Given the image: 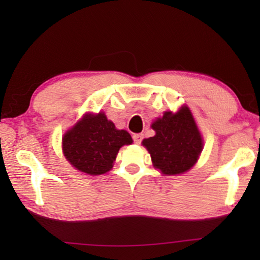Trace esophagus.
<instances>
[{"mask_svg": "<svg viewBox=\"0 0 260 260\" xmlns=\"http://www.w3.org/2000/svg\"><path fill=\"white\" fill-rule=\"evenodd\" d=\"M142 140H143V135H142V134H134V135H133L134 143L140 144L141 142H142Z\"/></svg>", "mask_w": 260, "mask_h": 260, "instance_id": "esophagus-1", "label": "esophagus"}]
</instances>
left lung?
<instances>
[{
  "instance_id": "1",
  "label": "left lung",
  "mask_w": 260,
  "mask_h": 260,
  "mask_svg": "<svg viewBox=\"0 0 260 260\" xmlns=\"http://www.w3.org/2000/svg\"><path fill=\"white\" fill-rule=\"evenodd\" d=\"M151 127L156 135L144 139L142 143L150 152L153 166L166 175L181 174L191 169L203 141L190 110L182 107L178 113L165 112Z\"/></svg>"
}]
</instances>
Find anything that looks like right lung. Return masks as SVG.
Listing matches in <instances>:
<instances>
[{"instance_id":"add662e5","label":"right lung","mask_w":260,"mask_h":260,"mask_svg":"<svg viewBox=\"0 0 260 260\" xmlns=\"http://www.w3.org/2000/svg\"><path fill=\"white\" fill-rule=\"evenodd\" d=\"M132 142L128 132L117 129L104 113L86 114L65 133L63 151L77 170L99 175L111 170L119 149Z\"/></svg>"}]
</instances>
